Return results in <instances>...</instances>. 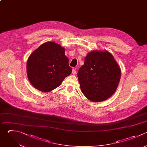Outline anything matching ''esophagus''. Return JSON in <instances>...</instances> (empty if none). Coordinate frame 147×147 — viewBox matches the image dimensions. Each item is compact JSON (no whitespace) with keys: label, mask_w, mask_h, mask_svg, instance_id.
<instances>
[{"label":"esophagus","mask_w":147,"mask_h":147,"mask_svg":"<svg viewBox=\"0 0 147 147\" xmlns=\"http://www.w3.org/2000/svg\"><path fill=\"white\" fill-rule=\"evenodd\" d=\"M72 75H74L76 74V70H75V69H73V70H72Z\"/></svg>","instance_id":"obj_1"}]
</instances>
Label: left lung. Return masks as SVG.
Instances as JSON below:
<instances>
[{"instance_id":"obj_1","label":"left lung","mask_w":147,"mask_h":147,"mask_svg":"<svg viewBox=\"0 0 147 147\" xmlns=\"http://www.w3.org/2000/svg\"><path fill=\"white\" fill-rule=\"evenodd\" d=\"M121 74L119 66L109 52L92 51L85 57L78 77L83 95L91 102H99L114 94Z\"/></svg>"}]
</instances>
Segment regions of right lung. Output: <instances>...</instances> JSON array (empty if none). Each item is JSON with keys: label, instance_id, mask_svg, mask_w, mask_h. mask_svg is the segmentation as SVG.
I'll return each instance as SVG.
<instances>
[{"label": "right lung", "instance_id": "right-lung-1", "mask_svg": "<svg viewBox=\"0 0 147 147\" xmlns=\"http://www.w3.org/2000/svg\"><path fill=\"white\" fill-rule=\"evenodd\" d=\"M65 48L54 42L40 45L29 57L26 65L28 79L36 89L44 92L58 87L72 72Z\"/></svg>", "mask_w": 147, "mask_h": 147}]
</instances>
